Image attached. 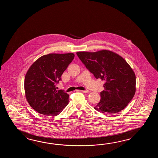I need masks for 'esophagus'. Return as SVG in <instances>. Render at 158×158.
Returning a JSON list of instances; mask_svg holds the SVG:
<instances>
[{
	"label": "esophagus",
	"mask_w": 158,
	"mask_h": 158,
	"mask_svg": "<svg viewBox=\"0 0 158 158\" xmlns=\"http://www.w3.org/2000/svg\"><path fill=\"white\" fill-rule=\"evenodd\" d=\"M78 91H81V92H82V93H88L89 92V90H77Z\"/></svg>",
	"instance_id": "esophagus-1"
}]
</instances>
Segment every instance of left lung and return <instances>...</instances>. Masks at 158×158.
<instances>
[{
  "mask_svg": "<svg viewBox=\"0 0 158 158\" xmlns=\"http://www.w3.org/2000/svg\"><path fill=\"white\" fill-rule=\"evenodd\" d=\"M78 57L94 77L105 81L101 101L94 108L103 114H115L124 110L135 93V75L119 55L109 50L81 51Z\"/></svg>",
  "mask_w": 158,
  "mask_h": 158,
  "instance_id": "left-lung-1",
  "label": "left lung"
}]
</instances>
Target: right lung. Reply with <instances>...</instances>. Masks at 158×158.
Returning a JSON list of instances; mask_svg holds the SVG:
<instances>
[{"label": "right lung", "mask_w": 158, "mask_h": 158, "mask_svg": "<svg viewBox=\"0 0 158 158\" xmlns=\"http://www.w3.org/2000/svg\"><path fill=\"white\" fill-rule=\"evenodd\" d=\"M74 57L73 53L50 54L38 59L25 75V97L30 106L46 116L59 114L69 102V95L57 90L56 84Z\"/></svg>", "instance_id": "right-lung-1"}]
</instances>
